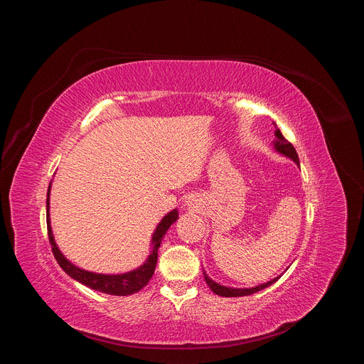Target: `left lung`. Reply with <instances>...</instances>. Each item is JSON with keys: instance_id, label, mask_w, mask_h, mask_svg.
Segmentation results:
<instances>
[{"instance_id": "1", "label": "left lung", "mask_w": 364, "mask_h": 364, "mask_svg": "<svg viewBox=\"0 0 364 364\" xmlns=\"http://www.w3.org/2000/svg\"><path fill=\"white\" fill-rule=\"evenodd\" d=\"M274 125H275V128H277V124H275V122H274ZM275 136H277V141H275V144H274V145H275V149H277L278 152L284 154L285 157H288V159H291L292 161H295L296 166H299V159H298V154H296L294 145H292L288 139H285V136L282 135V132H281L278 128H277V131H275ZM203 275H204L205 284L210 287V289H212L216 295H220V296H245V295H250V294H255V292H257V291H261V289H264V288L272 285L275 281L279 279V277H278V278H275V279H272V281H269V282H267V284L257 285V287H253V288H228V287H223V285L215 282L213 279H210L209 277L205 275V272H203Z\"/></svg>"}]
</instances>
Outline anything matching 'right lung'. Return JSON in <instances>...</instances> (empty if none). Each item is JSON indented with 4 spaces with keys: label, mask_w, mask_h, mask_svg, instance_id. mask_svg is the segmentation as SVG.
<instances>
[{
    "label": "right lung",
    "mask_w": 364,
    "mask_h": 364,
    "mask_svg": "<svg viewBox=\"0 0 364 364\" xmlns=\"http://www.w3.org/2000/svg\"><path fill=\"white\" fill-rule=\"evenodd\" d=\"M48 201H50V184H48L47 201H46V204H47L46 205L47 207V235H48V240L51 245V250H53V255L56 257L58 264L73 279L79 281L80 284L92 288L95 291H100V292H105L109 295H121V296L131 295V294H135L139 289H142L149 282V279L154 275L155 265H157L159 247L161 245V240H163L164 235L167 233V230L170 229V226L178 219V212L176 209L173 212H170L167 216H164V219L160 222V225L157 226V229H155V232L152 235V250L142 267H139L138 269H134L131 272L121 274V275H102V274L87 272L85 269L75 267L59 250V247L55 242L53 233H51V228H50V218H48L50 216L48 215V204L50 203Z\"/></svg>",
    "instance_id": "right-lung-1"
}]
</instances>
